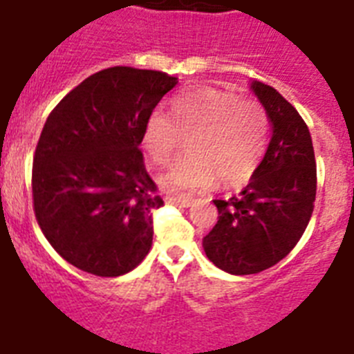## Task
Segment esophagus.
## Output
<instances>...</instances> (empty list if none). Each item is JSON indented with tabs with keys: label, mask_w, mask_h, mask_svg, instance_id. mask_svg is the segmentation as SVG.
<instances>
[{
	"label": "esophagus",
	"mask_w": 354,
	"mask_h": 354,
	"mask_svg": "<svg viewBox=\"0 0 354 354\" xmlns=\"http://www.w3.org/2000/svg\"><path fill=\"white\" fill-rule=\"evenodd\" d=\"M166 203L168 205H175V206H190L194 203L192 197H186V195H171V197H166Z\"/></svg>",
	"instance_id": "34e87169"
}]
</instances>
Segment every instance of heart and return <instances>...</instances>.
Returning <instances> with one entry per match:
<instances>
[{"label": "heart", "instance_id": "b5f03b06", "mask_svg": "<svg viewBox=\"0 0 354 354\" xmlns=\"http://www.w3.org/2000/svg\"><path fill=\"white\" fill-rule=\"evenodd\" d=\"M190 137V153L160 177L166 190L243 186L261 164L268 140V117L259 102L217 87H195L171 100V115L157 107L144 124L142 144L153 164L174 160Z\"/></svg>", "mask_w": 354, "mask_h": 354}]
</instances>
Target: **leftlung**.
<instances>
[{
    "mask_svg": "<svg viewBox=\"0 0 354 354\" xmlns=\"http://www.w3.org/2000/svg\"><path fill=\"white\" fill-rule=\"evenodd\" d=\"M252 89L267 111L272 138L241 195L214 201L219 217L203 239L208 259L236 276L281 261L304 236L316 199V159L307 124L274 87L252 82Z\"/></svg>",
    "mask_w": 354,
    "mask_h": 354,
    "instance_id": "obj_1",
    "label": "left lung"
}]
</instances>
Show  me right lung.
<instances>
[{
  "label": "right lung",
  "mask_w": 354,
  "mask_h": 354,
  "mask_svg": "<svg viewBox=\"0 0 354 354\" xmlns=\"http://www.w3.org/2000/svg\"><path fill=\"white\" fill-rule=\"evenodd\" d=\"M175 86L162 71L117 65L78 84L47 117L34 151V216L73 267L117 278L149 252L164 201L138 146Z\"/></svg>",
  "instance_id": "obj_1"
}]
</instances>
